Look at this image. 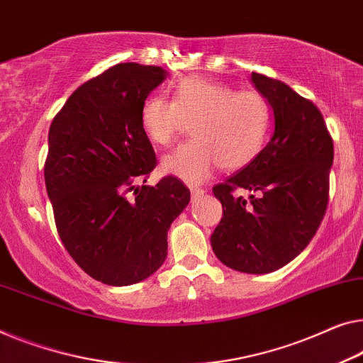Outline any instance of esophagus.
Returning a JSON list of instances; mask_svg holds the SVG:
<instances>
[{
  "label": "esophagus",
  "instance_id": "34e87169",
  "mask_svg": "<svg viewBox=\"0 0 363 363\" xmlns=\"http://www.w3.org/2000/svg\"><path fill=\"white\" fill-rule=\"evenodd\" d=\"M191 192H192V199L196 200V199H199V197H202L203 196V189H200V187H196V186H191Z\"/></svg>",
  "mask_w": 363,
  "mask_h": 363
}]
</instances>
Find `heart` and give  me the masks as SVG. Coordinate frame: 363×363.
I'll list each match as a JSON object with an SVG mask.
<instances>
[{
    "label": "heart",
    "mask_w": 363,
    "mask_h": 363,
    "mask_svg": "<svg viewBox=\"0 0 363 363\" xmlns=\"http://www.w3.org/2000/svg\"><path fill=\"white\" fill-rule=\"evenodd\" d=\"M140 123L155 145L167 147L192 123L194 140L161 160V167L189 184L207 179L220 164L240 169L256 158L269 127V106L257 91H235L216 81L191 77L172 89V101L150 96Z\"/></svg>",
    "instance_id": "b5f03b06"
}]
</instances>
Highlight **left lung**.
Instances as JSON below:
<instances>
[{"label":"left lung","instance_id":"obj_1","mask_svg":"<svg viewBox=\"0 0 363 363\" xmlns=\"http://www.w3.org/2000/svg\"><path fill=\"white\" fill-rule=\"evenodd\" d=\"M272 109L274 133L250 164L213 187L223 218L210 242L226 267L269 274L310 245L328 207L334 150L321 112L279 79L252 73ZM241 188L250 194L236 196Z\"/></svg>","mask_w":363,"mask_h":363}]
</instances>
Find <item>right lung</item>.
Here are the masks:
<instances>
[{
	"mask_svg": "<svg viewBox=\"0 0 363 363\" xmlns=\"http://www.w3.org/2000/svg\"><path fill=\"white\" fill-rule=\"evenodd\" d=\"M166 77L161 67L113 65L81 84L48 130L43 174L58 235L106 285L138 284L163 266L167 230L191 200L174 176L137 184L156 166L140 111Z\"/></svg>",
	"mask_w": 363,
	"mask_h": 363,
	"instance_id": "obj_1",
	"label": "right lung"
}]
</instances>
